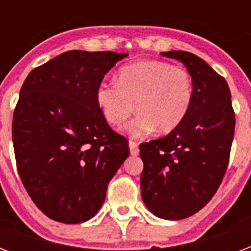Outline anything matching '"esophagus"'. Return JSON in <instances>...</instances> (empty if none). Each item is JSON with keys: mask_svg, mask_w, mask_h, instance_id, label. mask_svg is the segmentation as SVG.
I'll use <instances>...</instances> for the list:
<instances>
[{"mask_svg": "<svg viewBox=\"0 0 251 251\" xmlns=\"http://www.w3.org/2000/svg\"><path fill=\"white\" fill-rule=\"evenodd\" d=\"M129 149H130V153H131V155H134V156H137L138 153H139L138 143L135 141H130L129 142Z\"/></svg>", "mask_w": 251, "mask_h": 251, "instance_id": "34e87169", "label": "esophagus"}]
</instances>
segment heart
Segmentation results:
<instances>
[{
    "mask_svg": "<svg viewBox=\"0 0 251 251\" xmlns=\"http://www.w3.org/2000/svg\"><path fill=\"white\" fill-rule=\"evenodd\" d=\"M194 83L190 73L164 61H139L118 72V82L102 80L96 88V104L110 125L124 124L137 110V117L126 126V133L139 138L155 130L171 133L190 110Z\"/></svg>",
    "mask_w": 251,
    "mask_h": 251,
    "instance_id": "1",
    "label": "heart"
}]
</instances>
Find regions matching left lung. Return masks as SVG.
I'll use <instances>...</instances> for the list:
<instances>
[{
	"label": "left lung",
	"mask_w": 251,
	"mask_h": 251,
	"mask_svg": "<svg viewBox=\"0 0 251 251\" xmlns=\"http://www.w3.org/2000/svg\"><path fill=\"white\" fill-rule=\"evenodd\" d=\"M161 56L181 61L194 96L181 125L139 146L142 199L155 216L181 220L202 210L220 186L229 161L234 112L226 80L206 61L183 50Z\"/></svg>",
	"instance_id": "1"
}]
</instances>
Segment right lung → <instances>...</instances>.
I'll return each mask as SVG.
<instances>
[{
	"instance_id": "right-lung-1",
	"label": "right lung",
	"mask_w": 251,
	"mask_h": 251,
	"mask_svg": "<svg viewBox=\"0 0 251 251\" xmlns=\"http://www.w3.org/2000/svg\"><path fill=\"white\" fill-rule=\"evenodd\" d=\"M126 53L69 50L35 68L13 117L17 168L48 218L78 224L94 218L108 183L129 156L96 104V88Z\"/></svg>"
}]
</instances>
